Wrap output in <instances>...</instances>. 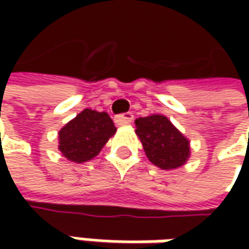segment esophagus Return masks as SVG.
Here are the masks:
<instances>
[{
	"instance_id": "obj_1",
	"label": "esophagus",
	"mask_w": 249,
	"mask_h": 249,
	"mask_svg": "<svg viewBox=\"0 0 249 249\" xmlns=\"http://www.w3.org/2000/svg\"><path fill=\"white\" fill-rule=\"evenodd\" d=\"M133 119H134V115L131 112H127V113H123V115H118L115 118V123L118 126H127L133 122Z\"/></svg>"
}]
</instances>
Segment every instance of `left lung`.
Segmentation results:
<instances>
[{
  "label": "left lung",
  "mask_w": 249,
  "mask_h": 249,
  "mask_svg": "<svg viewBox=\"0 0 249 249\" xmlns=\"http://www.w3.org/2000/svg\"><path fill=\"white\" fill-rule=\"evenodd\" d=\"M139 136L151 163L163 170L186 165L190 158V141L163 115H151L136 119Z\"/></svg>",
  "instance_id": "obj_1"
}]
</instances>
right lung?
<instances>
[{"label":"right lung","instance_id":"add662e5","mask_svg":"<svg viewBox=\"0 0 249 249\" xmlns=\"http://www.w3.org/2000/svg\"><path fill=\"white\" fill-rule=\"evenodd\" d=\"M115 133L116 127L107 112L84 109L59 130L58 149L71 162L83 163L95 158Z\"/></svg>","mask_w":249,"mask_h":249}]
</instances>
